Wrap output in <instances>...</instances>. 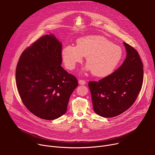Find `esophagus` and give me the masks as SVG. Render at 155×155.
Returning <instances> with one entry per match:
<instances>
[{
	"mask_svg": "<svg viewBox=\"0 0 155 155\" xmlns=\"http://www.w3.org/2000/svg\"><path fill=\"white\" fill-rule=\"evenodd\" d=\"M78 83L79 84H81V85H84L86 84V81L83 80H78Z\"/></svg>",
	"mask_w": 155,
	"mask_h": 155,
	"instance_id": "34e87169",
	"label": "esophagus"
}]
</instances>
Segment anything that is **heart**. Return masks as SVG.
Here are the masks:
<instances>
[{
    "label": "heart",
    "mask_w": 155,
    "mask_h": 155,
    "mask_svg": "<svg viewBox=\"0 0 155 155\" xmlns=\"http://www.w3.org/2000/svg\"><path fill=\"white\" fill-rule=\"evenodd\" d=\"M65 67L73 70L77 64L86 57L87 64L85 70L92 71L97 77H105L112 74L123 57V50L119 46L104 37L87 35L77 40V45H68L61 51Z\"/></svg>",
    "instance_id": "b5f03b06"
}]
</instances>
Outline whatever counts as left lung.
<instances>
[{
    "instance_id": "1",
    "label": "left lung",
    "mask_w": 155,
    "mask_h": 155,
    "mask_svg": "<svg viewBox=\"0 0 155 155\" xmlns=\"http://www.w3.org/2000/svg\"><path fill=\"white\" fill-rule=\"evenodd\" d=\"M126 58L112 74L88 83L95 113L105 118L118 116L135 102L142 86L143 64L137 51L123 42Z\"/></svg>"
}]
</instances>
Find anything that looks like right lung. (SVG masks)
I'll list each match as a JSON object with an SVG mask.
<instances>
[{"mask_svg":"<svg viewBox=\"0 0 155 155\" xmlns=\"http://www.w3.org/2000/svg\"><path fill=\"white\" fill-rule=\"evenodd\" d=\"M62 43L53 34L40 37L21 54L16 81L22 102L41 119L53 120L67 111L77 79L62 67Z\"/></svg>","mask_w":155,"mask_h":155,"instance_id":"obj_1","label":"right lung"}]
</instances>
